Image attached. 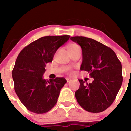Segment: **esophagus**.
Instances as JSON below:
<instances>
[{
    "label": "esophagus",
    "mask_w": 131,
    "mask_h": 131,
    "mask_svg": "<svg viewBox=\"0 0 131 131\" xmlns=\"http://www.w3.org/2000/svg\"><path fill=\"white\" fill-rule=\"evenodd\" d=\"M71 80H72V79H68V78H67V82H69L71 81Z\"/></svg>",
    "instance_id": "1"
}]
</instances>
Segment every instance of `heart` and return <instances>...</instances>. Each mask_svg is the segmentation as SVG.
I'll return each instance as SVG.
<instances>
[{
    "instance_id": "obj_1",
    "label": "heart",
    "mask_w": 131,
    "mask_h": 131,
    "mask_svg": "<svg viewBox=\"0 0 131 131\" xmlns=\"http://www.w3.org/2000/svg\"><path fill=\"white\" fill-rule=\"evenodd\" d=\"M77 46V45L76 44H71V45H70L69 46H68V48H69V47H73V46ZM67 70L69 71L70 70L69 68H68V69H67Z\"/></svg>"
}]
</instances>
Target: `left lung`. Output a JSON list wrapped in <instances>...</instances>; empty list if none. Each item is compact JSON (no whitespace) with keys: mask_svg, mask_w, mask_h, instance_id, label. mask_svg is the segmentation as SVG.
<instances>
[{"mask_svg":"<svg viewBox=\"0 0 131 131\" xmlns=\"http://www.w3.org/2000/svg\"><path fill=\"white\" fill-rule=\"evenodd\" d=\"M82 51L80 70L88 72L94 80L88 84L79 79L80 87L75 94L84 110L99 113L114 101L122 83V64L114 51L97 41L85 37H72Z\"/></svg>","mask_w":131,"mask_h":131,"instance_id":"8db88e82","label":"left lung"}]
</instances>
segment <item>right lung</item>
<instances>
[{
    "instance_id": "add662e5",
    "label": "right lung",
    "mask_w": 131,
    "mask_h": 131,
    "mask_svg": "<svg viewBox=\"0 0 131 131\" xmlns=\"http://www.w3.org/2000/svg\"><path fill=\"white\" fill-rule=\"evenodd\" d=\"M70 35L46 36L24 47L12 72L14 90L26 109L40 114L49 112L57 103L61 89L67 83L64 77L43 79L46 64L52 62L59 47Z\"/></svg>"
}]
</instances>
